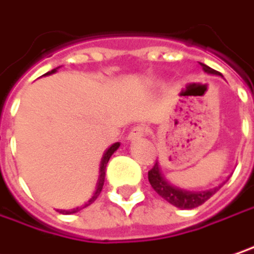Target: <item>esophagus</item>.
<instances>
[{
	"mask_svg": "<svg viewBox=\"0 0 254 254\" xmlns=\"http://www.w3.org/2000/svg\"><path fill=\"white\" fill-rule=\"evenodd\" d=\"M148 133V127L139 125V127H135L127 135V139L129 141H135V139H139L141 136H145Z\"/></svg>",
	"mask_w": 254,
	"mask_h": 254,
	"instance_id": "1",
	"label": "esophagus"
}]
</instances>
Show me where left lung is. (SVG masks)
<instances>
[{"mask_svg": "<svg viewBox=\"0 0 254 254\" xmlns=\"http://www.w3.org/2000/svg\"><path fill=\"white\" fill-rule=\"evenodd\" d=\"M201 66L204 71H207L210 74H218V71L213 70L211 67H208L205 64H201ZM148 180L151 183V187L157 191L164 200H167L170 204L178 207V208H195V207L201 205L210 197H213L224 184L223 183L216 188H210L207 191H187V190L177 188V187L171 186L164 178V175L161 174V170H159L158 161L155 162V165L151 168V171L148 172Z\"/></svg>", "mask_w": 254, "mask_h": 254, "instance_id": "obj_1", "label": "left lung"}]
</instances>
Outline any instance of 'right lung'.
Masks as SVG:
<instances>
[{
  "instance_id": "add662e5",
  "label": "right lung",
  "mask_w": 254,
  "mask_h": 254,
  "mask_svg": "<svg viewBox=\"0 0 254 254\" xmlns=\"http://www.w3.org/2000/svg\"><path fill=\"white\" fill-rule=\"evenodd\" d=\"M57 68H53L52 71H49V73H46V74H52V73H56L57 71ZM44 74V76H46ZM119 142H116V143H113L111 145L108 149H106V152L103 154V157H102V161H100V168H99V178H97V184L96 188H95V192L92 194V197L89 198V201L84 202L82 207H76V208H71V210H60V213H63V214H73V213H77V211H80L82 208L84 207H87V205H90L92 202L96 200L97 197H99V194L102 192V188H103V184H105V174H106V165H108V162H109V159L113 155V152L119 148Z\"/></svg>"
}]
</instances>
